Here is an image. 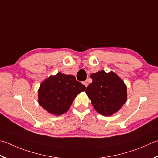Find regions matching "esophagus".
Wrapping results in <instances>:
<instances>
[{"instance_id": "34e87169", "label": "esophagus", "mask_w": 158, "mask_h": 158, "mask_svg": "<svg viewBox=\"0 0 158 158\" xmlns=\"http://www.w3.org/2000/svg\"><path fill=\"white\" fill-rule=\"evenodd\" d=\"M83 84H84L85 87H87L88 85V83L87 81H84V82H83Z\"/></svg>"}]
</instances>
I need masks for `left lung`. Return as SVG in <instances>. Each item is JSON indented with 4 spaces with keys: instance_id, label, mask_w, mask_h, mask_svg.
<instances>
[{
    "instance_id": "8db88e82",
    "label": "left lung",
    "mask_w": 158,
    "mask_h": 158,
    "mask_svg": "<svg viewBox=\"0 0 158 158\" xmlns=\"http://www.w3.org/2000/svg\"><path fill=\"white\" fill-rule=\"evenodd\" d=\"M93 82L85 93L99 114L110 116L118 111L127 101V86L113 72L99 71L90 75Z\"/></svg>"
}]
</instances>
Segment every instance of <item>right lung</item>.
<instances>
[{
    "label": "right lung",
    "mask_w": 158,
    "mask_h": 158,
    "mask_svg": "<svg viewBox=\"0 0 158 158\" xmlns=\"http://www.w3.org/2000/svg\"><path fill=\"white\" fill-rule=\"evenodd\" d=\"M85 90L73 75L58 73L42 83L39 90V103L48 113L61 115L67 112L74 99Z\"/></svg>",
    "instance_id": "right-lung-1"
}]
</instances>
